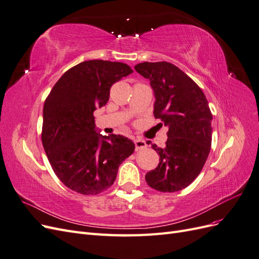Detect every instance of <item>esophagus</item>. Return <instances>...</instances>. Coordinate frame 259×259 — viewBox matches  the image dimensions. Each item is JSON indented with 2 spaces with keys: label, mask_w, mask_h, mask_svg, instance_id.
<instances>
[{
  "label": "esophagus",
  "mask_w": 259,
  "mask_h": 259,
  "mask_svg": "<svg viewBox=\"0 0 259 259\" xmlns=\"http://www.w3.org/2000/svg\"><path fill=\"white\" fill-rule=\"evenodd\" d=\"M134 144H135V148H136V151H140V150H145V149L148 147L147 143L143 139H135L134 140Z\"/></svg>",
  "instance_id": "1"
}]
</instances>
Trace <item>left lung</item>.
<instances>
[{
  "label": "left lung",
  "instance_id": "obj_1",
  "mask_svg": "<svg viewBox=\"0 0 259 259\" xmlns=\"http://www.w3.org/2000/svg\"><path fill=\"white\" fill-rule=\"evenodd\" d=\"M135 70L150 81L153 114L168 127L165 147L151 145L160 163L146 174V182L161 192L179 191L198 177L210 150L213 115L207 99L197 83L170 62L145 61Z\"/></svg>",
  "mask_w": 259,
  "mask_h": 259
}]
</instances>
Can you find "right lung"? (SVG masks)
<instances>
[{
  "instance_id": "add662e5",
  "label": "right lung",
  "mask_w": 259,
  "mask_h": 259,
  "mask_svg": "<svg viewBox=\"0 0 259 259\" xmlns=\"http://www.w3.org/2000/svg\"><path fill=\"white\" fill-rule=\"evenodd\" d=\"M133 72L123 62L86 60L66 71L43 108L42 144L61 183L84 195L111 187L135 145L122 135L97 132L94 111L104 107L112 84Z\"/></svg>"
}]
</instances>
